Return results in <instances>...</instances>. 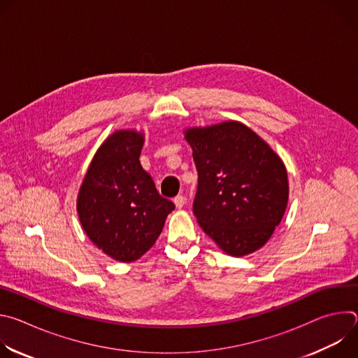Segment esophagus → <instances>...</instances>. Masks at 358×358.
Listing matches in <instances>:
<instances>
[{"mask_svg": "<svg viewBox=\"0 0 358 358\" xmlns=\"http://www.w3.org/2000/svg\"><path fill=\"white\" fill-rule=\"evenodd\" d=\"M174 203H176V207H177V208H182V207H184V203H185V198H184V195H177V196L174 198Z\"/></svg>", "mask_w": 358, "mask_h": 358, "instance_id": "34e87169", "label": "esophagus"}]
</instances>
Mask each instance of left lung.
<instances>
[{"instance_id": "8db88e82", "label": "left lung", "mask_w": 358, "mask_h": 358, "mask_svg": "<svg viewBox=\"0 0 358 358\" xmlns=\"http://www.w3.org/2000/svg\"><path fill=\"white\" fill-rule=\"evenodd\" d=\"M184 137L198 171L194 215L202 231L231 257L261 249L287 207L289 181L282 159L236 120L187 127Z\"/></svg>"}]
</instances>
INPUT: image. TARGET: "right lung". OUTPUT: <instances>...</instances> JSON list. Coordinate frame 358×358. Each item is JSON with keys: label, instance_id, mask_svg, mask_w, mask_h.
<instances>
[{"label": "right lung", "instance_id": "add662e5", "mask_svg": "<svg viewBox=\"0 0 358 358\" xmlns=\"http://www.w3.org/2000/svg\"><path fill=\"white\" fill-rule=\"evenodd\" d=\"M143 144V131H113L94 152L78 192L76 210L85 234L119 262L141 258L174 210L140 164Z\"/></svg>", "mask_w": 358, "mask_h": 358}]
</instances>
